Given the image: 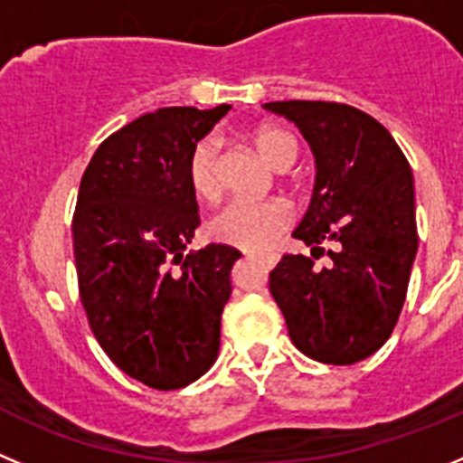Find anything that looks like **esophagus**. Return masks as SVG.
<instances>
[{
    "label": "esophagus",
    "instance_id": "esophagus-1",
    "mask_svg": "<svg viewBox=\"0 0 463 463\" xmlns=\"http://www.w3.org/2000/svg\"><path fill=\"white\" fill-rule=\"evenodd\" d=\"M249 258H251V260L262 262V265H265V268H268V269H272L274 265H277V262H279V256H274V253H268V256H249Z\"/></svg>",
    "mask_w": 463,
    "mask_h": 463
}]
</instances>
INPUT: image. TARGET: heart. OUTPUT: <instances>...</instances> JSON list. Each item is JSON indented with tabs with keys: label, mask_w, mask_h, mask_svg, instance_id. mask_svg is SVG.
Wrapping results in <instances>:
<instances>
[{
	"label": "heart",
	"mask_w": 463,
	"mask_h": 463,
	"mask_svg": "<svg viewBox=\"0 0 463 463\" xmlns=\"http://www.w3.org/2000/svg\"><path fill=\"white\" fill-rule=\"evenodd\" d=\"M258 152L281 170L298 159V140L277 127H262L253 133ZM189 186L201 201H214L222 194L219 180V138L207 136L191 149L186 165ZM293 223V210L281 201H232L216 212L207 223V235L214 241L244 251H268L277 247L283 232Z\"/></svg>",
	"instance_id": "b5f03b06"
}]
</instances>
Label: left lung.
I'll use <instances>...</instances> for the list:
<instances>
[{
  "mask_svg": "<svg viewBox=\"0 0 463 463\" xmlns=\"http://www.w3.org/2000/svg\"><path fill=\"white\" fill-rule=\"evenodd\" d=\"M316 156L309 210L293 237L311 256H283L269 293L304 355L355 364L390 339L418 253L413 173L381 122L345 103L272 101ZM330 241L327 269L315 253Z\"/></svg>",
  "mask_w": 463,
  "mask_h": 463,
  "instance_id": "1",
  "label": "left lung"
}]
</instances>
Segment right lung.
<instances>
[{
    "instance_id": "add662e5",
    "label": "right lung",
    "mask_w": 463,
    "mask_h": 463,
    "mask_svg": "<svg viewBox=\"0 0 463 463\" xmlns=\"http://www.w3.org/2000/svg\"><path fill=\"white\" fill-rule=\"evenodd\" d=\"M231 110L159 108L103 140L73 214L78 288L90 327L127 376L154 390L198 381L219 355L237 249L184 253L201 226L191 149Z\"/></svg>"
}]
</instances>
